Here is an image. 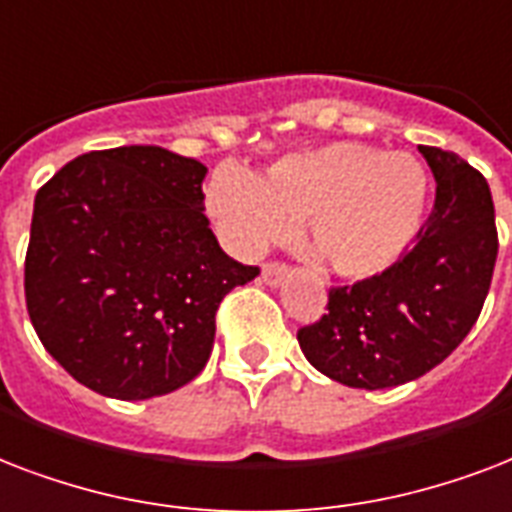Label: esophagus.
Returning a JSON list of instances; mask_svg holds the SVG:
<instances>
[{"instance_id": "1", "label": "esophagus", "mask_w": 512, "mask_h": 512, "mask_svg": "<svg viewBox=\"0 0 512 512\" xmlns=\"http://www.w3.org/2000/svg\"><path fill=\"white\" fill-rule=\"evenodd\" d=\"M288 275V264H280V261H267L264 267H261V280L267 285H280Z\"/></svg>"}]
</instances>
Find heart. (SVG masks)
Returning a JSON list of instances; mask_svg holds the SVG:
<instances>
[{
    "label": "heart",
    "instance_id": "heart-1",
    "mask_svg": "<svg viewBox=\"0 0 512 512\" xmlns=\"http://www.w3.org/2000/svg\"><path fill=\"white\" fill-rule=\"evenodd\" d=\"M427 194L430 176L414 154L344 141L288 154L264 178L221 165L205 200L240 253L261 251L304 224L320 264L347 280H366L411 248Z\"/></svg>",
    "mask_w": 512,
    "mask_h": 512
}]
</instances>
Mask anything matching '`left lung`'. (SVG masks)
I'll return each mask as SVG.
<instances>
[{
  "mask_svg": "<svg viewBox=\"0 0 512 512\" xmlns=\"http://www.w3.org/2000/svg\"><path fill=\"white\" fill-rule=\"evenodd\" d=\"M435 202L414 245L382 275L328 291L301 326L304 358L334 382L384 390L419 379L470 334L489 293L499 240L486 178L459 154L419 146Z\"/></svg>",
  "mask_w": 512,
  "mask_h": 512,
  "instance_id": "obj_1",
  "label": "left lung"
}]
</instances>
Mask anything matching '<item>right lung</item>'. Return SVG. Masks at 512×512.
<instances>
[{
    "mask_svg": "<svg viewBox=\"0 0 512 512\" xmlns=\"http://www.w3.org/2000/svg\"><path fill=\"white\" fill-rule=\"evenodd\" d=\"M205 173L162 146H117L66 162L37 192L23 272L31 326L106 398L192 382L211 358L221 299L259 275L208 227Z\"/></svg>",
    "mask_w": 512,
    "mask_h": 512,
    "instance_id": "add662e5",
    "label": "right lung"
}]
</instances>
